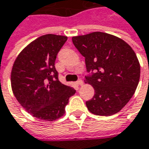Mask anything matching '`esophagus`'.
Masks as SVG:
<instances>
[{
  "mask_svg": "<svg viewBox=\"0 0 149 149\" xmlns=\"http://www.w3.org/2000/svg\"><path fill=\"white\" fill-rule=\"evenodd\" d=\"M76 84H77V85H83L84 82H83V80H82V79H78V80L76 82Z\"/></svg>",
  "mask_w": 149,
  "mask_h": 149,
  "instance_id": "obj_1",
  "label": "esophagus"
}]
</instances>
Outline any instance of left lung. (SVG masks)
<instances>
[{"mask_svg":"<svg viewBox=\"0 0 149 149\" xmlns=\"http://www.w3.org/2000/svg\"><path fill=\"white\" fill-rule=\"evenodd\" d=\"M72 42L85 58V84L95 88L86 102L93 114L111 116L118 113L133 96L140 79V64L124 40L104 32L72 37Z\"/></svg>","mask_w":149,"mask_h":149,"instance_id":"1","label":"left lung"}]
</instances>
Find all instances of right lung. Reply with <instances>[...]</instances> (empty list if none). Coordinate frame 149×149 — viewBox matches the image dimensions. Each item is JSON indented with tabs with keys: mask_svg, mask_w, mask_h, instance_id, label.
Segmentation results:
<instances>
[{
	"mask_svg": "<svg viewBox=\"0 0 149 149\" xmlns=\"http://www.w3.org/2000/svg\"><path fill=\"white\" fill-rule=\"evenodd\" d=\"M64 36L47 34L31 42L18 55L11 73L14 96L32 116L53 121L65 114L74 88L61 84L54 63L66 42Z\"/></svg>",
	"mask_w": 149,
	"mask_h": 149,
	"instance_id": "right-lung-1",
	"label": "right lung"
}]
</instances>
